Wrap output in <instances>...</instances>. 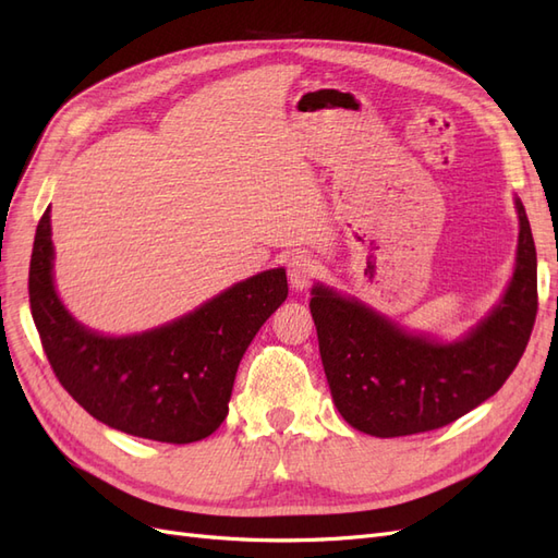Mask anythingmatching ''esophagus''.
Wrapping results in <instances>:
<instances>
[{"mask_svg":"<svg viewBox=\"0 0 558 558\" xmlns=\"http://www.w3.org/2000/svg\"><path fill=\"white\" fill-rule=\"evenodd\" d=\"M288 276L292 288L296 290H304L313 282V278L317 276V259H313L311 254L304 252H296L288 259Z\"/></svg>","mask_w":558,"mask_h":558,"instance_id":"obj_1","label":"esophagus"}]
</instances>
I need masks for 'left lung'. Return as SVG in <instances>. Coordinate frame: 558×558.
<instances>
[{
	"mask_svg": "<svg viewBox=\"0 0 558 558\" xmlns=\"http://www.w3.org/2000/svg\"><path fill=\"white\" fill-rule=\"evenodd\" d=\"M517 213L512 282L500 304L460 341L416 337L320 282L311 290L333 404L360 433L404 437L444 427L496 395L514 372L537 315L535 243L519 198Z\"/></svg>",
	"mask_w": 558,
	"mask_h": 558,
	"instance_id": "left-lung-1",
	"label": "left lung"
}]
</instances>
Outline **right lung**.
Segmentation results:
<instances>
[{"instance_id": "1", "label": "right lung", "mask_w": 558, "mask_h": 558, "mask_svg": "<svg viewBox=\"0 0 558 558\" xmlns=\"http://www.w3.org/2000/svg\"><path fill=\"white\" fill-rule=\"evenodd\" d=\"M27 290L53 374L93 418L133 437L191 444L213 435L227 418L238 364L254 333L288 299V276L284 268H270L163 327L102 337L78 325L56 294L46 208Z\"/></svg>"}]
</instances>
